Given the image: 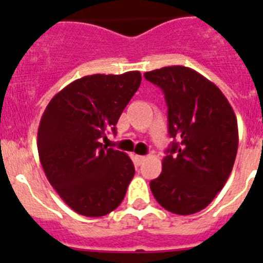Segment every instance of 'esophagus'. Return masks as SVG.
<instances>
[{
    "instance_id": "1",
    "label": "esophagus",
    "mask_w": 263,
    "mask_h": 263,
    "mask_svg": "<svg viewBox=\"0 0 263 263\" xmlns=\"http://www.w3.org/2000/svg\"><path fill=\"white\" fill-rule=\"evenodd\" d=\"M135 160H136V163H138V164H142V163L145 160V156L136 155V156H135Z\"/></svg>"
}]
</instances>
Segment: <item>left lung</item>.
<instances>
[{
	"mask_svg": "<svg viewBox=\"0 0 263 263\" xmlns=\"http://www.w3.org/2000/svg\"><path fill=\"white\" fill-rule=\"evenodd\" d=\"M144 77L163 90L168 134L176 140L149 187L170 213L195 214L213 202L230 176L238 151L237 118L222 90L191 68L164 67Z\"/></svg>",
	"mask_w": 263,
	"mask_h": 263,
	"instance_id": "obj_1",
	"label": "left lung"
}]
</instances>
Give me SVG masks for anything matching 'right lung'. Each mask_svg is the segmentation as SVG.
Wrapping results in <instances>:
<instances>
[{"label":"right lung","instance_id":"1","mask_svg":"<svg viewBox=\"0 0 263 263\" xmlns=\"http://www.w3.org/2000/svg\"><path fill=\"white\" fill-rule=\"evenodd\" d=\"M142 74H90L72 81L46 105L37 149L44 173L61 199L84 217H103L124 199L135 175L131 158L100 143L116 131Z\"/></svg>","mask_w":263,"mask_h":263}]
</instances>
